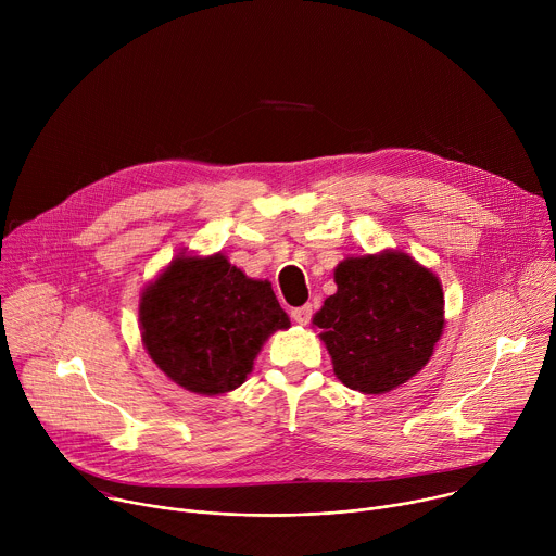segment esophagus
I'll list each match as a JSON object with an SVG mask.
<instances>
[{"label":"esophagus","mask_w":556,"mask_h":556,"mask_svg":"<svg viewBox=\"0 0 556 556\" xmlns=\"http://www.w3.org/2000/svg\"><path fill=\"white\" fill-rule=\"evenodd\" d=\"M292 319H294L299 326H307L309 319H312V305L305 303V305H301V307H294V309H292Z\"/></svg>","instance_id":"1"}]
</instances>
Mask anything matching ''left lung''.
Returning a JSON list of instances; mask_svg holds the SVG:
<instances>
[{"instance_id": "left-lung-1", "label": "left lung", "mask_w": 556, "mask_h": 556, "mask_svg": "<svg viewBox=\"0 0 556 556\" xmlns=\"http://www.w3.org/2000/svg\"><path fill=\"white\" fill-rule=\"evenodd\" d=\"M337 292L312 316L337 378L361 393H387L412 380L444 330L440 277L409 253L384 249L345 257Z\"/></svg>"}]
</instances>
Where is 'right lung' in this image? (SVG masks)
Segmentation results:
<instances>
[{"instance_id": "obj_1", "label": "right lung", "mask_w": 556, "mask_h": 556, "mask_svg": "<svg viewBox=\"0 0 556 556\" xmlns=\"http://www.w3.org/2000/svg\"><path fill=\"white\" fill-rule=\"evenodd\" d=\"M138 324L157 369L200 395L244 384L268 337L290 328L270 281L247 277L222 253L187 251L142 288Z\"/></svg>"}]
</instances>
